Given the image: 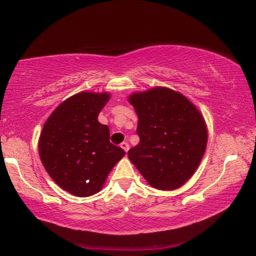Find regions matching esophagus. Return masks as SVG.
Masks as SVG:
<instances>
[{"label": "esophagus", "instance_id": "obj_1", "mask_svg": "<svg viewBox=\"0 0 256 256\" xmlns=\"http://www.w3.org/2000/svg\"><path fill=\"white\" fill-rule=\"evenodd\" d=\"M120 146H121V148H122V149H124V152H128V150H129V144H128V143H127V142H122V143H121V144H120Z\"/></svg>", "mask_w": 256, "mask_h": 256}]
</instances>
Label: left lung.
Returning <instances> with one entry per match:
<instances>
[{
  "instance_id": "left-lung-1",
  "label": "left lung",
  "mask_w": 256,
  "mask_h": 256,
  "mask_svg": "<svg viewBox=\"0 0 256 256\" xmlns=\"http://www.w3.org/2000/svg\"><path fill=\"white\" fill-rule=\"evenodd\" d=\"M138 114V146L130 162L150 186L176 190L192 177L208 146V127L198 108L183 94L157 86L128 96Z\"/></svg>"
}]
</instances>
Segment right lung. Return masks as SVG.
Instances as JSON below:
<instances>
[{
  "label": "right lung",
  "instance_id": "obj_1",
  "mask_svg": "<svg viewBox=\"0 0 256 256\" xmlns=\"http://www.w3.org/2000/svg\"><path fill=\"white\" fill-rule=\"evenodd\" d=\"M110 99L108 92H80L59 104L40 132L38 152L50 177L76 197L99 192L124 156L110 142V128L98 115Z\"/></svg>",
  "mask_w": 256,
  "mask_h": 256
}]
</instances>
